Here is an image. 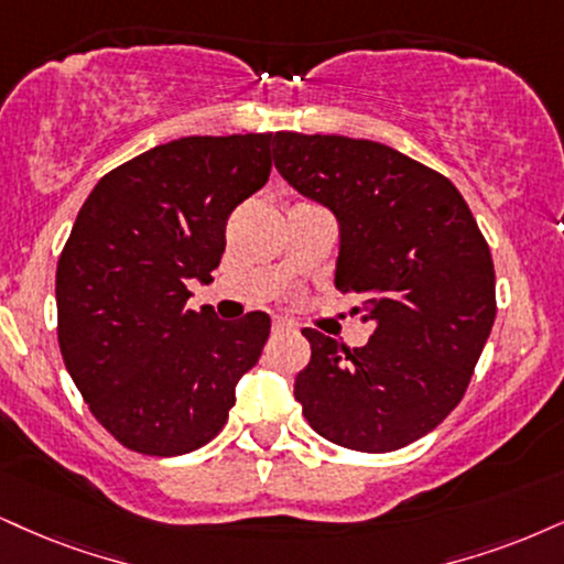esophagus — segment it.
Masks as SVG:
<instances>
[{
  "instance_id": "obj_1",
  "label": "esophagus",
  "mask_w": 564,
  "mask_h": 564,
  "mask_svg": "<svg viewBox=\"0 0 564 564\" xmlns=\"http://www.w3.org/2000/svg\"><path fill=\"white\" fill-rule=\"evenodd\" d=\"M288 332H295V326L284 322V318H274V324H271V335H288Z\"/></svg>"
}]
</instances>
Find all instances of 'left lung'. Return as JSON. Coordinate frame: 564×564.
Listing matches in <instances>:
<instances>
[{"mask_svg": "<svg viewBox=\"0 0 564 564\" xmlns=\"http://www.w3.org/2000/svg\"><path fill=\"white\" fill-rule=\"evenodd\" d=\"M274 166L335 212V284L373 322L364 347L303 329L311 364L295 400L324 440L392 452L447 419L474 377L497 316L495 261L447 177L377 141L274 135Z\"/></svg>", "mask_w": 564, "mask_h": 564, "instance_id": "1", "label": "left lung"}]
</instances>
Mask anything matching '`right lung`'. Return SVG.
<instances>
[{"label": "right lung", "mask_w": 564, "mask_h": 564, "mask_svg": "<svg viewBox=\"0 0 564 564\" xmlns=\"http://www.w3.org/2000/svg\"><path fill=\"white\" fill-rule=\"evenodd\" d=\"M271 133L191 135L96 183L57 263V339L94 419L122 447L175 457L225 429L269 316L185 308L212 282L229 214L267 185Z\"/></svg>", "instance_id": "1"}]
</instances>
